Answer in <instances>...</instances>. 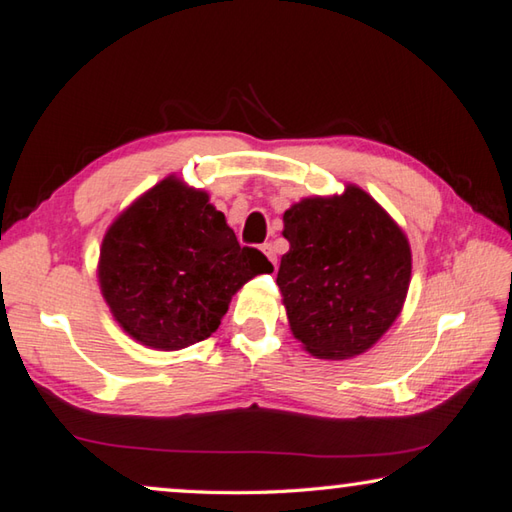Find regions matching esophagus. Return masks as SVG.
<instances>
[{
    "label": "esophagus",
    "instance_id": "obj_1",
    "mask_svg": "<svg viewBox=\"0 0 512 512\" xmlns=\"http://www.w3.org/2000/svg\"><path fill=\"white\" fill-rule=\"evenodd\" d=\"M262 250H264V255L270 259V264H277V250H275V246L273 244H264L262 246Z\"/></svg>",
    "mask_w": 512,
    "mask_h": 512
}]
</instances>
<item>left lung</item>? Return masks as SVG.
<instances>
[{
    "label": "left lung",
    "instance_id": "1",
    "mask_svg": "<svg viewBox=\"0 0 512 512\" xmlns=\"http://www.w3.org/2000/svg\"><path fill=\"white\" fill-rule=\"evenodd\" d=\"M288 253L277 286L288 324L310 355L348 359L373 346L402 313L410 246L366 190L306 197L284 213Z\"/></svg>",
    "mask_w": 512,
    "mask_h": 512
}]
</instances>
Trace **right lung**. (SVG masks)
Returning <instances> with one entry per match:
<instances>
[{"instance_id":"right-lung-1","label":"right lung","mask_w":512,"mask_h":512,"mask_svg":"<svg viewBox=\"0 0 512 512\" xmlns=\"http://www.w3.org/2000/svg\"><path fill=\"white\" fill-rule=\"evenodd\" d=\"M270 270L264 253L239 246L204 190L170 175L110 224L97 275L135 342L179 350L213 335L237 290Z\"/></svg>"}]
</instances>
